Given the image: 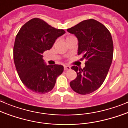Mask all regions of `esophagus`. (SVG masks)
Wrapping results in <instances>:
<instances>
[{
	"label": "esophagus",
	"mask_w": 128,
	"mask_h": 128,
	"mask_svg": "<svg viewBox=\"0 0 128 128\" xmlns=\"http://www.w3.org/2000/svg\"><path fill=\"white\" fill-rule=\"evenodd\" d=\"M70 69V66H67V65H65L64 66V70H69Z\"/></svg>",
	"instance_id": "1"
}]
</instances>
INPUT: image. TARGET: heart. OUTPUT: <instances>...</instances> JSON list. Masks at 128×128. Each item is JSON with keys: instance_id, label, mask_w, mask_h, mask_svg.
Returning a JSON list of instances; mask_svg holds the SVG:
<instances>
[{"instance_id": "obj_1", "label": "heart", "mask_w": 128, "mask_h": 128, "mask_svg": "<svg viewBox=\"0 0 128 128\" xmlns=\"http://www.w3.org/2000/svg\"><path fill=\"white\" fill-rule=\"evenodd\" d=\"M72 37H73V36H68V37L66 38V40H67V39H68V38H72Z\"/></svg>"}]
</instances>
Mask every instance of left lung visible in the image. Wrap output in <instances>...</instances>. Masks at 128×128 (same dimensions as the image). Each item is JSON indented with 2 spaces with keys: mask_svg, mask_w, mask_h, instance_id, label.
<instances>
[{
  "mask_svg": "<svg viewBox=\"0 0 128 128\" xmlns=\"http://www.w3.org/2000/svg\"><path fill=\"white\" fill-rule=\"evenodd\" d=\"M67 31L77 38L78 55L86 60L84 68L72 67L77 76L70 82V87L79 94H88L102 86L110 68L114 51L111 34L105 26L92 19L80 22Z\"/></svg>",
  "mask_w": 128,
  "mask_h": 128,
  "instance_id": "obj_1",
  "label": "left lung"
}]
</instances>
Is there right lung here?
I'll list each match as a JSON object with an SVG mask.
<instances>
[{
  "mask_svg": "<svg viewBox=\"0 0 128 128\" xmlns=\"http://www.w3.org/2000/svg\"><path fill=\"white\" fill-rule=\"evenodd\" d=\"M65 33L64 30L34 18L25 23L16 35L13 50L14 64L23 84L33 92H49L54 87L57 77L63 73L62 65H46L42 54Z\"/></svg>",
  "mask_w": 128,
  "mask_h": 128,
  "instance_id": "obj_1",
  "label": "right lung"
}]
</instances>
